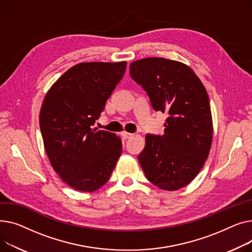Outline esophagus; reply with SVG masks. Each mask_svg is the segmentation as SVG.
<instances>
[{"mask_svg": "<svg viewBox=\"0 0 252 252\" xmlns=\"http://www.w3.org/2000/svg\"><path fill=\"white\" fill-rule=\"evenodd\" d=\"M122 136L125 138V139H128L130 137L133 136L132 133H128V132H122Z\"/></svg>", "mask_w": 252, "mask_h": 252, "instance_id": "1", "label": "esophagus"}]
</instances>
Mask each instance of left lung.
I'll use <instances>...</instances> for the list:
<instances>
[{
  "instance_id": "8db88e82",
  "label": "left lung",
  "mask_w": 252,
  "mask_h": 252,
  "mask_svg": "<svg viewBox=\"0 0 252 252\" xmlns=\"http://www.w3.org/2000/svg\"><path fill=\"white\" fill-rule=\"evenodd\" d=\"M130 76L149 95L155 111L167 113L165 133L146 134L139 164L150 182L173 191L193 180L208 158L213 121L208 93L180 62L145 58L130 64Z\"/></svg>"
}]
</instances>
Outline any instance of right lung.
I'll use <instances>...</instances> for the list:
<instances>
[{
	"label": "right lung",
	"mask_w": 252,
	"mask_h": 252,
	"mask_svg": "<svg viewBox=\"0 0 252 252\" xmlns=\"http://www.w3.org/2000/svg\"><path fill=\"white\" fill-rule=\"evenodd\" d=\"M126 62L80 63L67 70L43 99L39 127L54 170L72 188H100L122 153L115 133L93 129L121 81Z\"/></svg>",
	"instance_id": "add662e5"
}]
</instances>
